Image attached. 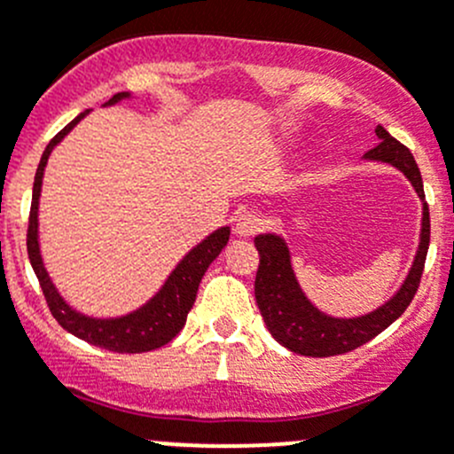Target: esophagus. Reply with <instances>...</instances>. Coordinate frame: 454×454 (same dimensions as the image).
<instances>
[{
  "label": "esophagus",
  "instance_id": "obj_1",
  "mask_svg": "<svg viewBox=\"0 0 454 454\" xmlns=\"http://www.w3.org/2000/svg\"><path fill=\"white\" fill-rule=\"evenodd\" d=\"M263 223L265 222H263V217H261V215L244 213V215H239V217H237L235 232L239 237H253L261 231V228H263Z\"/></svg>",
  "mask_w": 454,
  "mask_h": 454
}]
</instances>
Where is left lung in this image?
<instances>
[{
	"instance_id": "obj_1",
	"label": "left lung",
	"mask_w": 454,
	"mask_h": 454,
	"mask_svg": "<svg viewBox=\"0 0 454 454\" xmlns=\"http://www.w3.org/2000/svg\"><path fill=\"white\" fill-rule=\"evenodd\" d=\"M375 136L380 140L378 146L364 153V160L395 167L397 171L404 173L406 180L413 184L415 193L422 200V232H419V246L413 265L402 281L400 290L391 299L384 301L380 308L363 316H354V318H342V316L325 314L305 296L292 268L290 246L281 235L277 232L256 235L254 246L261 254L254 278L256 305L274 340L294 354L327 358V356L347 354L364 345L380 332H384L388 325L395 323L418 292L430 244V217L424 198V182L413 153L402 142L393 138L382 125L375 127Z\"/></svg>"
}]
</instances>
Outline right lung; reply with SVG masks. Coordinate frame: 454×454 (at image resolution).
<instances>
[{
	"label": "right lung",
	"mask_w": 454,
	"mask_h": 454,
	"mask_svg": "<svg viewBox=\"0 0 454 454\" xmlns=\"http://www.w3.org/2000/svg\"><path fill=\"white\" fill-rule=\"evenodd\" d=\"M129 98V91H121V94L112 96L103 107H112V105H118L121 100ZM87 114H90V109L79 114L70 125L63 127V129L50 140L43 155H41V162L39 167H36L35 186H32V206L28 222V259L36 278H39L41 290H43L45 301H48L50 312H52L54 318L59 320V325H61L66 332L81 338V340L90 342V345L103 347V349L116 351V354H142V351L164 347L180 333L182 327H184L186 316H189L191 308H193L195 303V296H198L201 277H204V272L208 270V265L217 259V254L222 253L223 246L228 244L231 226L217 228V231L210 232L208 237H204L198 246H193L189 253L177 261V265L171 270L167 281L160 286V290L155 292L146 303L136 308L134 312H127L122 316H109V318H98V316L83 314L76 308H72V305L63 299L61 292L57 290L52 278H50L43 263V256H41L39 198L41 186H43L45 164H48V158L52 155L54 146L66 138V136L83 121Z\"/></svg>",
	"instance_id": "add662e5"
}]
</instances>
